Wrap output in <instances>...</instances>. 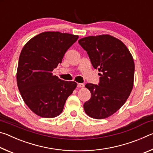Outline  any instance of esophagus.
<instances>
[{"mask_svg": "<svg viewBox=\"0 0 153 153\" xmlns=\"http://www.w3.org/2000/svg\"><path fill=\"white\" fill-rule=\"evenodd\" d=\"M77 86L79 87V88H83L84 86V84H80V83H77Z\"/></svg>", "mask_w": 153, "mask_h": 153, "instance_id": "34e87169", "label": "esophagus"}]
</instances>
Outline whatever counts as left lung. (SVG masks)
<instances>
[{
  "label": "left lung",
  "mask_w": 153,
  "mask_h": 153,
  "mask_svg": "<svg viewBox=\"0 0 153 153\" xmlns=\"http://www.w3.org/2000/svg\"><path fill=\"white\" fill-rule=\"evenodd\" d=\"M78 43L87 52L93 67L100 72L98 85L86 84L91 98L84 108L90 117H109L122 107L132 90L134 62L126 46L110 35L88 36Z\"/></svg>",
  "instance_id": "1"
}]
</instances>
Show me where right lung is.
Returning <instances> with one entry per match:
<instances>
[{
	"instance_id": "right-lung-1",
	"label": "right lung",
	"mask_w": 153,
	"mask_h": 153,
	"mask_svg": "<svg viewBox=\"0 0 153 153\" xmlns=\"http://www.w3.org/2000/svg\"><path fill=\"white\" fill-rule=\"evenodd\" d=\"M78 38L67 33L42 32L28 41L21 52L17 86L25 104L38 116L53 118L60 115L76 88L75 82L61 80L52 71Z\"/></svg>"
}]
</instances>
